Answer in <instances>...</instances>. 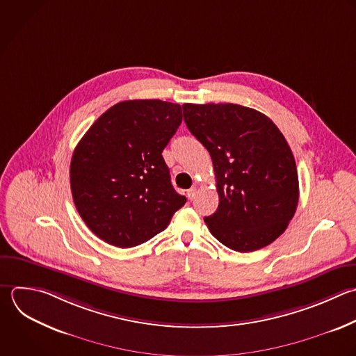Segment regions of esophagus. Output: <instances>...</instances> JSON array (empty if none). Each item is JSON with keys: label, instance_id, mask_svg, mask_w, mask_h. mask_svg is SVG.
Here are the masks:
<instances>
[{"label": "esophagus", "instance_id": "34e87169", "mask_svg": "<svg viewBox=\"0 0 356 356\" xmlns=\"http://www.w3.org/2000/svg\"><path fill=\"white\" fill-rule=\"evenodd\" d=\"M196 193H197V189H196V186H192L191 189H188V197L192 200L195 196H196Z\"/></svg>", "mask_w": 356, "mask_h": 356}]
</instances>
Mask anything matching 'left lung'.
I'll list each match as a JSON object with an SVG mask.
<instances>
[{
  "label": "left lung",
  "mask_w": 356,
  "mask_h": 356,
  "mask_svg": "<svg viewBox=\"0 0 356 356\" xmlns=\"http://www.w3.org/2000/svg\"><path fill=\"white\" fill-rule=\"evenodd\" d=\"M184 121L210 153L218 207L204 217L227 248L253 252L288 227L299 182L284 135L264 114L239 104H184Z\"/></svg>",
  "instance_id": "obj_1"
}]
</instances>
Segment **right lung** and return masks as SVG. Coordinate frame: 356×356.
Returning <instances> with one entry per match:
<instances>
[{
    "label": "right lung",
    "instance_id": "1",
    "mask_svg": "<svg viewBox=\"0 0 356 356\" xmlns=\"http://www.w3.org/2000/svg\"><path fill=\"white\" fill-rule=\"evenodd\" d=\"M182 122L179 104L128 100L108 108L74 150V203L85 224L117 248L164 231L186 197L171 185L161 156Z\"/></svg>",
    "mask_w": 356,
    "mask_h": 356
}]
</instances>
